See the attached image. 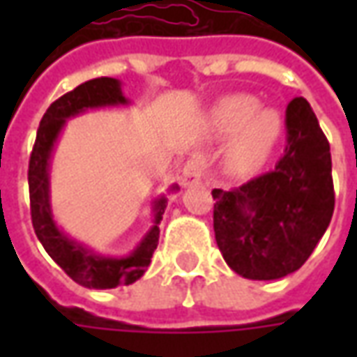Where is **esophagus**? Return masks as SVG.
I'll list each match as a JSON object with an SVG mask.
<instances>
[{
    "instance_id": "1",
    "label": "esophagus",
    "mask_w": 357,
    "mask_h": 357,
    "mask_svg": "<svg viewBox=\"0 0 357 357\" xmlns=\"http://www.w3.org/2000/svg\"><path fill=\"white\" fill-rule=\"evenodd\" d=\"M202 179V162L201 158H191L187 160L183 170L179 174V183L183 187H193L201 183Z\"/></svg>"
}]
</instances>
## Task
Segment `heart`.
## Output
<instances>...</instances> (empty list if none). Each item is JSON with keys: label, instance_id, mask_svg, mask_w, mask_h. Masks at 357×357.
<instances>
[{"label": "heart", "instance_id": "1", "mask_svg": "<svg viewBox=\"0 0 357 357\" xmlns=\"http://www.w3.org/2000/svg\"><path fill=\"white\" fill-rule=\"evenodd\" d=\"M210 122L218 137L234 135L225 151V168L235 176L260 170L283 133L279 112L260 109V101L252 95H231L220 101Z\"/></svg>", "mask_w": 357, "mask_h": 357}]
</instances>
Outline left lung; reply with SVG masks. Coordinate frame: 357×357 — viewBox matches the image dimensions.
<instances>
[{"mask_svg":"<svg viewBox=\"0 0 357 357\" xmlns=\"http://www.w3.org/2000/svg\"><path fill=\"white\" fill-rule=\"evenodd\" d=\"M287 147L275 170L245 185L214 189V233L227 266L271 281L302 268L335 210L329 141L304 97L284 114Z\"/></svg>","mask_w":357,"mask_h":357,"instance_id":"1","label":"left lung"}]
</instances>
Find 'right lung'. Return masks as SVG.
Returning a JSON list of instances; mask_svg holds the SVG:
<instances>
[{"label": "right lung", "mask_w": 357, "mask_h": 357, "mask_svg": "<svg viewBox=\"0 0 357 357\" xmlns=\"http://www.w3.org/2000/svg\"><path fill=\"white\" fill-rule=\"evenodd\" d=\"M130 101L122 93V84L116 78H95L84 82L73 91L59 97L43 114L28 164L30 212L36 235L47 255L59 264V268H63L73 281L88 289H114L118 284L135 283L143 277L158 245V224L162 220L168 199L166 195L155 199L153 227L130 255L102 256L95 252L93 248L70 239L63 229H59L57 222L53 220L50 189L51 156L68 118L78 116L86 110L118 107ZM170 191H178V185H172Z\"/></svg>", "instance_id": "obj_1"}]
</instances>
